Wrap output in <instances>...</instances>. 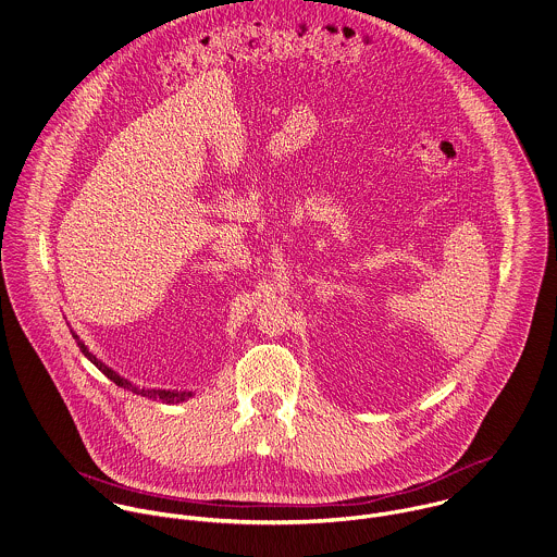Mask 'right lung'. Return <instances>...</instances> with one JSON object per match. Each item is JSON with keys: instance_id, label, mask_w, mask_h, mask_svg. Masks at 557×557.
<instances>
[{"instance_id": "add662e5", "label": "right lung", "mask_w": 557, "mask_h": 557, "mask_svg": "<svg viewBox=\"0 0 557 557\" xmlns=\"http://www.w3.org/2000/svg\"><path fill=\"white\" fill-rule=\"evenodd\" d=\"M73 337H75V342H77V346H79V350L110 379L113 381L115 385H120V387H124V389H131L133 394H139V396H146V398H154V400H161V403H165V405H178V403H185V400H189L194 394L191 392H178V389H144V387H137V385H133L128 379H124V376H120L117 372H113L110 366H106L101 359H97V355H92L90 350H88V346L79 339V335L73 332Z\"/></svg>"}]
</instances>
